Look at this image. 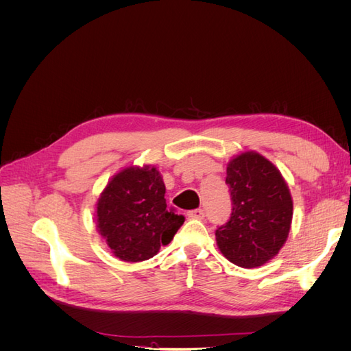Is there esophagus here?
Instances as JSON below:
<instances>
[{"label": "esophagus", "mask_w": 351, "mask_h": 351, "mask_svg": "<svg viewBox=\"0 0 351 351\" xmlns=\"http://www.w3.org/2000/svg\"><path fill=\"white\" fill-rule=\"evenodd\" d=\"M187 217H189V218L202 219V218L205 217V212H204V209H192V210L187 212Z\"/></svg>", "instance_id": "obj_1"}]
</instances>
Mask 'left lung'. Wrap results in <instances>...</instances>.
I'll use <instances>...</instances> for the list:
<instances>
[{
	"instance_id": "left-lung-1",
	"label": "left lung",
	"mask_w": 351,
	"mask_h": 351,
	"mask_svg": "<svg viewBox=\"0 0 351 351\" xmlns=\"http://www.w3.org/2000/svg\"><path fill=\"white\" fill-rule=\"evenodd\" d=\"M232 212L217 230L221 253L241 268L262 267L275 258L289 237L293 199L280 169L263 155L247 151L227 165Z\"/></svg>"
}]
</instances>
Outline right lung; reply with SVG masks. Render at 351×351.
I'll return each instance as SVG.
<instances>
[{"mask_svg":"<svg viewBox=\"0 0 351 351\" xmlns=\"http://www.w3.org/2000/svg\"><path fill=\"white\" fill-rule=\"evenodd\" d=\"M161 173L151 165L120 169L97 202V230L115 258L142 262L171 241L184 217L167 208Z\"/></svg>","mask_w":351,"mask_h":351,"instance_id":"add662e5","label":"right lung"}]
</instances>
